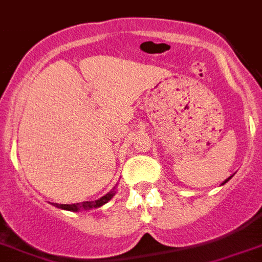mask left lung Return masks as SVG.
Returning <instances> with one entry per match:
<instances>
[{
  "label": "left lung",
  "instance_id": "8db88e82",
  "mask_svg": "<svg viewBox=\"0 0 262 262\" xmlns=\"http://www.w3.org/2000/svg\"><path fill=\"white\" fill-rule=\"evenodd\" d=\"M232 176H233V175H232ZM232 176H229V178H228V179H227V180H224V182L221 183V185H224V184H225V183H227V182H228V180H231V179H232Z\"/></svg>",
  "mask_w": 262,
  "mask_h": 262
}]
</instances>
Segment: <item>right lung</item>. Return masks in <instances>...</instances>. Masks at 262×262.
Instances as JSON below:
<instances>
[{
    "mask_svg": "<svg viewBox=\"0 0 262 262\" xmlns=\"http://www.w3.org/2000/svg\"><path fill=\"white\" fill-rule=\"evenodd\" d=\"M115 195V187H114L108 193H106L104 196H102L100 199L95 201H83V203H77V204H57L55 203V207L61 208V209H64V211H70V212H78V211H89V209H93V208H99L102 205H104L106 203H108L111 199Z\"/></svg>",
    "mask_w": 262,
    "mask_h": 262,
    "instance_id": "add662e5",
    "label": "right lung"
}]
</instances>
